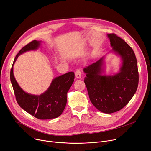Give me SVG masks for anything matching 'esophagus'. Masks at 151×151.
<instances>
[{"mask_svg":"<svg viewBox=\"0 0 151 151\" xmlns=\"http://www.w3.org/2000/svg\"><path fill=\"white\" fill-rule=\"evenodd\" d=\"M75 76L77 79H81L82 74H81V71L80 69H77L75 72Z\"/></svg>","mask_w":151,"mask_h":151,"instance_id":"1","label":"esophagus"}]
</instances>
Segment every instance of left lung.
<instances>
[{
  "mask_svg": "<svg viewBox=\"0 0 151 151\" xmlns=\"http://www.w3.org/2000/svg\"><path fill=\"white\" fill-rule=\"evenodd\" d=\"M113 52L122 59L118 73L103 75L105 56L83 69L84 82L92 104L105 113L116 112L128 104L136 92L139 82L137 60L132 48L114 33L108 34Z\"/></svg>",
  "mask_w": 151,
  "mask_h": 151,
  "instance_id": "1",
  "label": "left lung"
}]
</instances>
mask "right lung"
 I'll return each instance as SVG.
<instances>
[{
    "label": "right lung",
    "mask_w": 151,
    "mask_h": 151,
    "mask_svg": "<svg viewBox=\"0 0 151 151\" xmlns=\"http://www.w3.org/2000/svg\"><path fill=\"white\" fill-rule=\"evenodd\" d=\"M41 41L34 40L24 46L15 58L10 70V81L18 104L27 113L40 119H49L59 116L67 103V93L74 79V73L69 72L55 78L46 91L40 95L25 92L17 83L14 75L13 66L22 54L36 50Z\"/></svg>",
    "instance_id": "add662e5"
}]
</instances>
